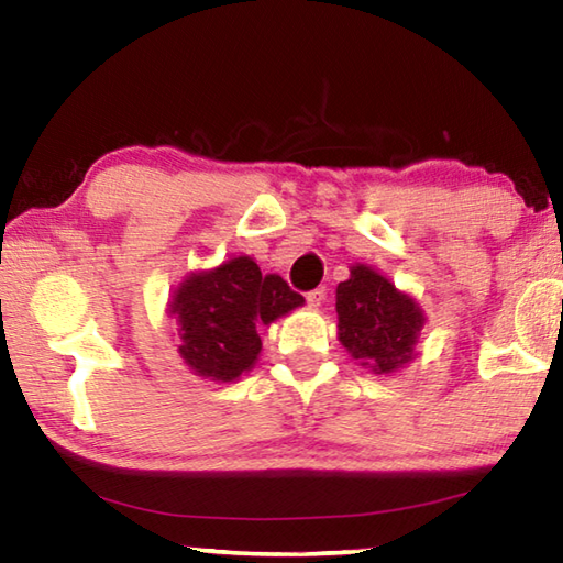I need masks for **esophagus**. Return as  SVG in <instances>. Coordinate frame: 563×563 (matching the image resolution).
Wrapping results in <instances>:
<instances>
[{"label": "esophagus", "instance_id": "esophagus-1", "mask_svg": "<svg viewBox=\"0 0 563 563\" xmlns=\"http://www.w3.org/2000/svg\"><path fill=\"white\" fill-rule=\"evenodd\" d=\"M305 300H308V305L310 308H320L322 302H325V290L322 288H316V290H310V292H305Z\"/></svg>", "mask_w": 563, "mask_h": 563}]
</instances>
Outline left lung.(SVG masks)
<instances>
[{"instance_id":"1","label":"left lung","mask_w":563,"mask_h":563,"mask_svg":"<svg viewBox=\"0 0 563 563\" xmlns=\"http://www.w3.org/2000/svg\"><path fill=\"white\" fill-rule=\"evenodd\" d=\"M338 338L373 373H395L412 360L417 332L424 325L412 298L397 292L383 275L355 265L350 280L338 285Z\"/></svg>"}]
</instances>
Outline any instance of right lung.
<instances>
[{
	"label": "right lung",
	"instance_id": "1",
	"mask_svg": "<svg viewBox=\"0 0 563 563\" xmlns=\"http://www.w3.org/2000/svg\"><path fill=\"white\" fill-rule=\"evenodd\" d=\"M302 305L280 275H263L251 258H233L196 273L174 292L170 312L180 325V357L201 377H241L261 355L258 325Z\"/></svg>",
	"mask_w": 563,
	"mask_h": 563
}]
</instances>
